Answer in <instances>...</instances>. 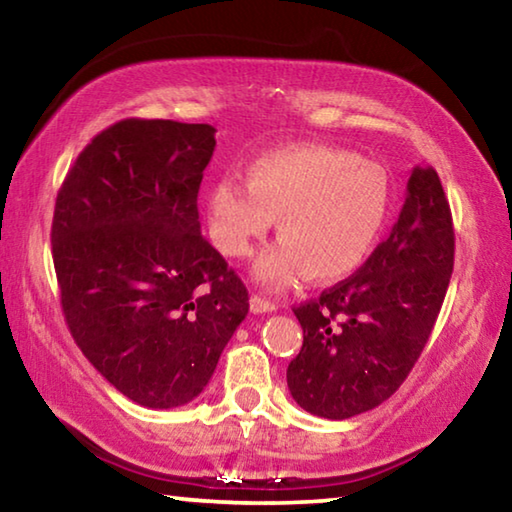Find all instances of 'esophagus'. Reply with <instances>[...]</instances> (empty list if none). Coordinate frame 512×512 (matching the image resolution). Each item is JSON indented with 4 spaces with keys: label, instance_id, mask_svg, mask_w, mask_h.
Returning a JSON list of instances; mask_svg holds the SVG:
<instances>
[{
    "label": "esophagus",
    "instance_id": "esophagus-1",
    "mask_svg": "<svg viewBox=\"0 0 512 512\" xmlns=\"http://www.w3.org/2000/svg\"><path fill=\"white\" fill-rule=\"evenodd\" d=\"M250 311L253 314H268V311H275V302L262 296H250Z\"/></svg>",
    "mask_w": 512,
    "mask_h": 512
}]
</instances>
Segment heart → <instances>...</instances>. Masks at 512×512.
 <instances>
[{"mask_svg":"<svg viewBox=\"0 0 512 512\" xmlns=\"http://www.w3.org/2000/svg\"><path fill=\"white\" fill-rule=\"evenodd\" d=\"M219 180L205 196L207 228L228 257H248L277 219L280 244L257 259L255 277L284 289L307 275L339 282L368 262L393 210V180L379 162L323 144L284 146Z\"/></svg>","mask_w":512,"mask_h":512,"instance_id":"b5f03b06","label":"heart"}]
</instances>
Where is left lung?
<instances>
[{
  "mask_svg": "<svg viewBox=\"0 0 512 512\" xmlns=\"http://www.w3.org/2000/svg\"><path fill=\"white\" fill-rule=\"evenodd\" d=\"M454 268V225L433 167H415L400 219L348 280L293 307L302 348L287 384L302 409L329 420L388 400L418 361Z\"/></svg>",
  "mask_w": 512,
  "mask_h": 512,
  "instance_id": "left-lung-1",
  "label": "left lung"
}]
</instances>
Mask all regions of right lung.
I'll return each instance as SVG.
<instances>
[{"label":"right lung","mask_w":512,"mask_h":512,"mask_svg":"<svg viewBox=\"0 0 512 512\" xmlns=\"http://www.w3.org/2000/svg\"><path fill=\"white\" fill-rule=\"evenodd\" d=\"M210 124L124 119L85 146L60 187L51 253L76 345L149 409L201 395L248 291L201 235Z\"/></svg>","instance_id":"obj_1"}]
</instances>
